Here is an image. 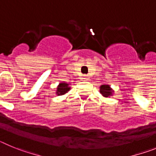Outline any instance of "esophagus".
I'll use <instances>...</instances> for the list:
<instances>
[{"instance_id":"1","label":"esophagus","mask_w":156,"mask_h":156,"mask_svg":"<svg viewBox=\"0 0 156 156\" xmlns=\"http://www.w3.org/2000/svg\"><path fill=\"white\" fill-rule=\"evenodd\" d=\"M88 78H89V77H88L87 75L83 76V80H88Z\"/></svg>"}]
</instances>
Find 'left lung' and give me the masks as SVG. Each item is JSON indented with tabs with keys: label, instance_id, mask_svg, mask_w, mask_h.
<instances>
[{
	"label": "left lung",
	"instance_id": "obj_1",
	"mask_svg": "<svg viewBox=\"0 0 156 156\" xmlns=\"http://www.w3.org/2000/svg\"><path fill=\"white\" fill-rule=\"evenodd\" d=\"M101 94L105 97H109L112 95V89L109 87L108 85H102L100 87Z\"/></svg>",
	"mask_w": 156,
	"mask_h": 156
}]
</instances>
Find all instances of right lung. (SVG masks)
I'll use <instances>...</instances> for the list:
<instances>
[{"label": "right lung", "mask_w": 156, "mask_h": 156, "mask_svg": "<svg viewBox=\"0 0 156 156\" xmlns=\"http://www.w3.org/2000/svg\"><path fill=\"white\" fill-rule=\"evenodd\" d=\"M68 85V83H60L57 88V94L62 95L68 91L70 89V87Z\"/></svg>", "instance_id": "obj_1"}]
</instances>
